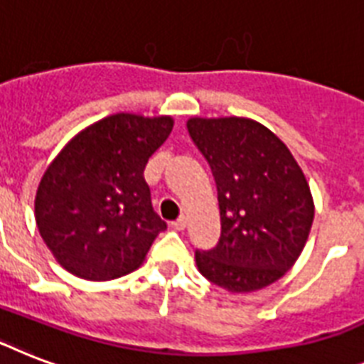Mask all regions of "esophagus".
I'll list each match as a JSON object with an SVG mask.
<instances>
[{
	"label": "esophagus",
	"instance_id": "1",
	"mask_svg": "<svg viewBox=\"0 0 364 364\" xmlns=\"http://www.w3.org/2000/svg\"><path fill=\"white\" fill-rule=\"evenodd\" d=\"M171 228H176V230H185V228H187V217H177L176 221L171 223Z\"/></svg>",
	"mask_w": 364,
	"mask_h": 364
}]
</instances>
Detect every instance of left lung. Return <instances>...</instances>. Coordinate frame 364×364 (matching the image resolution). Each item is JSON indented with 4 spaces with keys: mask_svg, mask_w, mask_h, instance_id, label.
Listing matches in <instances>:
<instances>
[{
    "mask_svg": "<svg viewBox=\"0 0 364 364\" xmlns=\"http://www.w3.org/2000/svg\"><path fill=\"white\" fill-rule=\"evenodd\" d=\"M217 185L221 238L196 251L200 274L230 293L277 282L302 253L314 198L296 160L279 137L243 117L187 121Z\"/></svg>",
    "mask_w": 364,
    "mask_h": 364,
    "instance_id": "left-lung-1",
    "label": "left lung"
}]
</instances>
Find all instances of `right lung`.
<instances>
[{
  "label": "right lung",
  "instance_id": "right-lung-1",
  "mask_svg": "<svg viewBox=\"0 0 364 364\" xmlns=\"http://www.w3.org/2000/svg\"><path fill=\"white\" fill-rule=\"evenodd\" d=\"M171 128V117L117 113L79 132L48 164L36 194L37 228L73 276H126L166 230L143 170Z\"/></svg>",
  "mask_w": 364,
  "mask_h": 364
}]
</instances>
